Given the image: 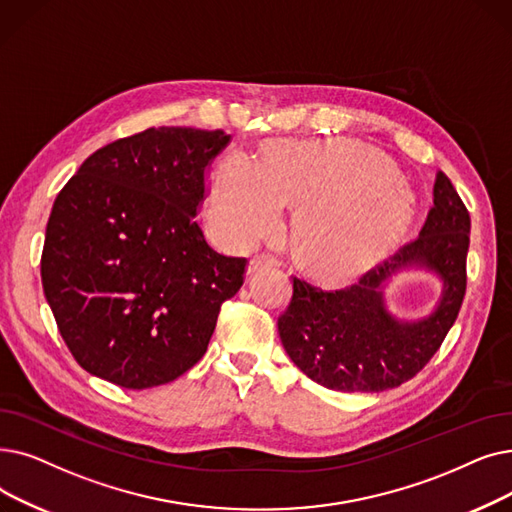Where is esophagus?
<instances>
[{
	"label": "esophagus",
	"instance_id": "esophagus-1",
	"mask_svg": "<svg viewBox=\"0 0 512 512\" xmlns=\"http://www.w3.org/2000/svg\"><path fill=\"white\" fill-rule=\"evenodd\" d=\"M278 265H280V259H276L274 255H257L249 263V274H255L265 268H278Z\"/></svg>",
	"mask_w": 512,
	"mask_h": 512
}]
</instances>
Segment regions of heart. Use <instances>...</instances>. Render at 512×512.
Returning a JSON list of instances; mask_svg holds the SVG:
<instances>
[{
  "instance_id": "obj_1",
  "label": "heart",
  "mask_w": 512,
  "mask_h": 512,
  "mask_svg": "<svg viewBox=\"0 0 512 512\" xmlns=\"http://www.w3.org/2000/svg\"><path fill=\"white\" fill-rule=\"evenodd\" d=\"M284 205H297L293 244L307 268L351 276L393 247L412 196L383 154L360 142H280L261 163L242 150L221 159L207 221L219 240L247 249L280 226Z\"/></svg>"
}]
</instances>
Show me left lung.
Wrapping results in <instances>:
<instances>
[{"mask_svg":"<svg viewBox=\"0 0 512 512\" xmlns=\"http://www.w3.org/2000/svg\"><path fill=\"white\" fill-rule=\"evenodd\" d=\"M471 215L448 175L439 171L433 205L416 240L358 282L328 291L293 278V299L278 318L291 360L318 385L345 393H379L410 381L441 347L466 293V253ZM427 267L444 280V295L431 317L416 323L393 319L382 284L399 269Z\"/></svg>","mask_w":512,"mask_h":512,"instance_id":"left-lung-1","label":"left lung"}]
</instances>
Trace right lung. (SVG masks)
Returning <instances> with one entry per match:
<instances>
[{
	"label": "right lung",
	"instance_id": "obj_1",
	"mask_svg": "<svg viewBox=\"0 0 512 512\" xmlns=\"http://www.w3.org/2000/svg\"><path fill=\"white\" fill-rule=\"evenodd\" d=\"M221 129L150 127L87 157L56 196L43 293L77 364L125 389L175 381L203 358L247 259L211 249L196 211Z\"/></svg>",
	"mask_w": 512,
	"mask_h": 512
}]
</instances>
